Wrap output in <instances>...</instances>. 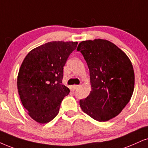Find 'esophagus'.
Instances as JSON below:
<instances>
[{
	"label": "esophagus",
	"mask_w": 148,
	"mask_h": 148,
	"mask_svg": "<svg viewBox=\"0 0 148 148\" xmlns=\"http://www.w3.org/2000/svg\"><path fill=\"white\" fill-rule=\"evenodd\" d=\"M78 87H79V85H73V88H74V89H78Z\"/></svg>",
	"instance_id": "obj_1"
}]
</instances>
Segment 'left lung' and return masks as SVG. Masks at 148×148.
<instances>
[{
  "label": "left lung",
  "mask_w": 148,
  "mask_h": 148,
  "mask_svg": "<svg viewBox=\"0 0 148 148\" xmlns=\"http://www.w3.org/2000/svg\"><path fill=\"white\" fill-rule=\"evenodd\" d=\"M80 51L89 70L91 91L80 100L83 112L95 120L106 121L121 113L131 98L134 73L129 58L107 40L83 41Z\"/></svg>",
  "instance_id": "8db88e82"
}]
</instances>
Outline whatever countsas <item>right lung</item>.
I'll return each instance as SVG.
<instances>
[{
  "mask_svg": "<svg viewBox=\"0 0 148 148\" xmlns=\"http://www.w3.org/2000/svg\"><path fill=\"white\" fill-rule=\"evenodd\" d=\"M78 42H52L34 48L22 62L18 89L24 107L40 124L52 120L61 102L70 93L62 84L63 66Z\"/></svg>",
  "mask_w": 148,
  "mask_h": 148,
  "instance_id": "right-lung-1",
  "label": "right lung"
}]
</instances>
